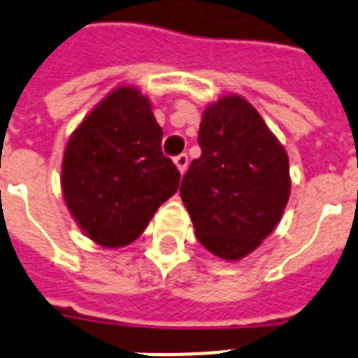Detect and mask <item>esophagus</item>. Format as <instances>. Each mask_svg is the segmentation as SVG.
<instances>
[{
    "label": "esophagus",
    "mask_w": 358,
    "mask_h": 358,
    "mask_svg": "<svg viewBox=\"0 0 358 358\" xmlns=\"http://www.w3.org/2000/svg\"><path fill=\"white\" fill-rule=\"evenodd\" d=\"M174 165H176V169L180 171V174H184L189 165L187 154H180V156H176V158H174Z\"/></svg>",
    "instance_id": "1"
}]
</instances>
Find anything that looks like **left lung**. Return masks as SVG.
Here are the masks:
<instances>
[{
	"label": "left lung",
	"mask_w": 358,
	"mask_h": 358,
	"mask_svg": "<svg viewBox=\"0 0 358 358\" xmlns=\"http://www.w3.org/2000/svg\"><path fill=\"white\" fill-rule=\"evenodd\" d=\"M200 158L180 196L196 239L224 261H239L268 237L290 196L289 156L259 112L241 95L208 104L199 130Z\"/></svg>",
	"instance_id": "1"
}]
</instances>
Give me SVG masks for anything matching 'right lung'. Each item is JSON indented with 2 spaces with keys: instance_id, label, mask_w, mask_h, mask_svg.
<instances>
[{
  "instance_id": "obj_1",
  "label": "right lung",
  "mask_w": 358,
  "mask_h": 358,
  "mask_svg": "<svg viewBox=\"0 0 358 358\" xmlns=\"http://www.w3.org/2000/svg\"><path fill=\"white\" fill-rule=\"evenodd\" d=\"M162 127L136 86L112 90L83 119L64 150L62 194L86 237L121 248L138 239L180 184L162 152Z\"/></svg>"
}]
</instances>
